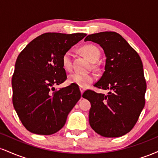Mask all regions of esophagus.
I'll return each instance as SVG.
<instances>
[{"mask_svg":"<svg viewBox=\"0 0 158 158\" xmlns=\"http://www.w3.org/2000/svg\"><path fill=\"white\" fill-rule=\"evenodd\" d=\"M85 88H80V91H81V94H82L83 93H84V91H85Z\"/></svg>","mask_w":158,"mask_h":158,"instance_id":"esophagus-1","label":"esophagus"}]
</instances>
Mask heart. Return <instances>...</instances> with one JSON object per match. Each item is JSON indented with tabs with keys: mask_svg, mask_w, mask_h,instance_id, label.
<instances>
[{
	"mask_svg": "<svg viewBox=\"0 0 158 158\" xmlns=\"http://www.w3.org/2000/svg\"><path fill=\"white\" fill-rule=\"evenodd\" d=\"M81 53L90 61H96L100 56V51L97 47L93 44H86L80 49ZM62 67L67 71H70L73 67V52L70 50H67L61 58ZM95 75L93 73H73L68 77V82L77 85L80 88H86L95 80Z\"/></svg>",
	"mask_w": 158,
	"mask_h": 158,
	"instance_id": "obj_1",
	"label": "heart"
}]
</instances>
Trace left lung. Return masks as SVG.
<instances>
[{
	"instance_id": "8db88e82",
	"label": "left lung",
	"mask_w": 158,
	"mask_h": 158,
	"mask_svg": "<svg viewBox=\"0 0 158 158\" xmlns=\"http://www.w3.org/2000/svg\"><path fill=\"white\" fill-rule=\"evenodd\" d=\"M85 41L97 43L104 50L105 72L94 86L110 90L108 95L91 90L82 94L91 104L90 126L102 137H121L134 128L145 106L146 82L142 61L115 32L91 34Z\"/></svg>"
}]
</instances>
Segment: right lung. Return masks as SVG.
Segmentation results:
<instances>
[{"mask_svg": "<svg viewBox=\"0 0 158 158\" xmlns=\"http://www.w3.org/2000/svg\"><path fill=\"white\" fill-rule=\"evenodd\" d=\"M86 35L47 32L20 52L12 78V103L29 131L50 135L64 126L81 92L72 85L59 90L53 86L67 79L62 56Z\"/></svg>", "mask_w": 158, "mask_h": 158, "instance_id": "obj_1", "label": "right lung"}]
</instances>
